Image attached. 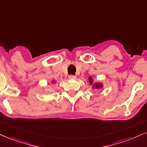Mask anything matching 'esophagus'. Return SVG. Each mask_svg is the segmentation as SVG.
Segmentation results:
<instances>
[{
  "mask_svg": "<svg viewBox=\"0 0 147 147\" xmlns=\"http://www.w3.org/2000/svg\"><path fill=\"white\" fill-rule=\"evenodd\" d=\"M69 78L70 80H75L76 79V76H75L71 75V76H69Z\"/></svg>",
  "mask_w": 147,
  "mask_h": 147,
  "instance_id": "34e87169",
  "label": "esophagus"
}]
</instances>
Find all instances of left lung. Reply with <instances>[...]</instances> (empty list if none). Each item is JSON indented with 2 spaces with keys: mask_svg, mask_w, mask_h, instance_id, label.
Returning <instances> with one entry per match:
<instances>
[{
  "mask_svg": "<svg viewBox=\"0 0 147 147\" xmlns=\"http://www.w3.org/2000/svg\"><path fill=\"white\" fill-rule=\"evenodd\" d=\"M88 81H89L90 84L92 85V88H93V89H94V88L100 89V88H102L104 87V84H103V83L98 82H94V80L92 76H90L88 78Z\"/></svg>",
  "mask_w": 147,
  "mask_h": 147,
  "instance_id": "left-lung-1",
  "label": "left lung"
}]
</instances>
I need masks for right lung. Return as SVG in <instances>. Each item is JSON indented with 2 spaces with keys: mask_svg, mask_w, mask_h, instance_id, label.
I'll return each instance as SVG.
<instances>
[{
  "mask_svg": "<svg viewBox=\"0 0 147 147\" xmlns=\"http://www.w3.org/2000/svg\"><path fill=\"white\" fill-rule=\"evenodd\" d=\"M54 82H55V81H54V80H52V84H54Z\"/></svg>",
  "mask_w": 147,
  "mask_h": 147,
  "instance_id": "right-lung-1",
  "label": "right lung"
}]
</instances>
